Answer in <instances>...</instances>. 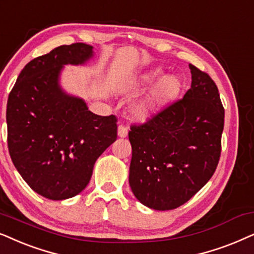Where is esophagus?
I'll return each mask as SVG.
<instances>
[{"mask_svg":"<svg viewBox=\"0 0 254 254\" xmlns=\"http://www.w3.org/2000/svg\"><path fill=\"white\" fill-rule=\"evenodd\" d=\"M117 134H118V137H121V138L127 137V127H124V125H120V127H118V130H117Z\"/></svg>","mask_w":254,"mask_h":254,"instance_id":"obj_1","label":"esophagus"}]
</instances>
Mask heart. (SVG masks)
<instances>
[{
	"mask_svg": "<svg viewBox=\"0 0 254 254\" xmlns=\"http://www.w3.org/2000/svg\"><path fill=\"white\" fill-rule=\"evenodd\" d=\"M162 74L160 68H155L150 72L141 74L137 79L131 80L124 87L125 93H137L148 84L153 82ZM184 88L182 80L178 75L170 74L165 75L154 84L151 92L143 100L136 103L131 109V116L138 123H146L158 115L165 108L174 102L180 96Z\"/></svg>",
	"mask_w": 254,
	"mask_h": 254,
	"instance_id": "b5f03b06",
	"label": "heart"
}]
</instances>
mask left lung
Here are the masks:
<instances>
[{"instance_id": "8db88e82", "label": "left lung", "mask_w": 254, "mask_h": 254, "mask_svg": "<svg viewBox=\"0 0 254 254\" xmlns=\"http://www.w3.org/2000/svg\"><path fill=\"white\" fill-rule=\"evenodd\" d=\"M191 86L146 123L132 125L129 184L154 210L186 203L214 175L221 157L224 108L207 73L189 65Z\"/></svg>"}]
</instances>
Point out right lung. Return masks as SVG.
<instances>
[{"label": "right lung", "mask_w": 254, "mask_h": 254, "mask_svg": "<svg viewBox=\"0 0 254 254\" xmlns=\"http://www.w3.org/2000/svg\"><path fill=\"white\" fill-rule=\"evenodd\" d=\"M94 56L83 43L63 45L31 60L6 103L8 147L16 170L37 194L66 200L83 190L97 158L117 139L116 117L88 110L59 83L65 65Z\"/></svg>", "instance_id": "right-lung-1"}]
</instances>
